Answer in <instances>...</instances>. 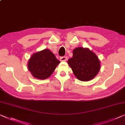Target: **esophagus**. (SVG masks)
<instances>
[{"label": "esophagus", "instance_id": "esophagus-1", "mask_svg": "<svg viewBox=\"0 0 125 125\" xmlns=\"http://www.w3.org/2000/svg\"><path fill=\"white\" fill-rule=\"evenodd\" d=\"M67 59V57L66 56H63V57H61L60 58V61H66Z\"/></svg>", "mask_w": 125, "mask_h": 125}]
</instances>
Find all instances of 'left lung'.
Masks as SVG:
<instances>
[{"instance_id":"1","label":"left lung","mask_w":125,"mask_h":125,"mask_svg":"<svg viewBox=\"0 0 125 125\" xmlns=\"http://www.w3.org/2000/svg\"><path fill=\"white\" fill-rule=\"evenodd\" d=\"M74 76L82 81H88L95 77L100 68V61L94 52L88 48H76L73 56L68 60Z\"/></svg>"}]
</instances>
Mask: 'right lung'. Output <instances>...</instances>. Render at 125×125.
I'll list each match as a JSON object with an SVG mask.
<instances>
[{
  "label": "right lung",
  "instance_id": "add662e5",
  "mask_svg": "<svg viewBox=\"0 0 125 125\" xmlns=\"http://www.w3.org/2000/svg\"><path fill=\"white\" fill-rule=\"evenodd\" d=\"M60 61L48 49L33 54L28 62L29 71L36 79L44 80L52 75Z\"/></svg>",
  "mask_w": 125,
  "mask_h": 125
}]
</instances>
